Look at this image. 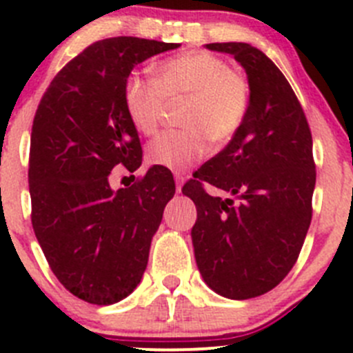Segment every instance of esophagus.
I'll return each mask as SVG.
<instances>
[{"instance_id":"34e87169","label":"esophagus","mask_w":353,"mask_h":353,"mask_svg":"<svg viewBox=\"0 0 353 353\" xmlns=\"http://www.w3.org/2000/svg\"><path fill=\"white\" fill-rule=\"evenodd\" d=\"M176 190H177V193H181V188H183V183H184V177H183V174H176Z\"/></svg>"}]
</instances>
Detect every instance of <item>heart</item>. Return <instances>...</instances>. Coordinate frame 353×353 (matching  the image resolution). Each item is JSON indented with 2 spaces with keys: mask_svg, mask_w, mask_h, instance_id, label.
Listing matches in <instances>:
<instances>
[{
  "mask_svg": "<svg viewBox=\"0 0 353 353\" xmlns=\"http://www.w3.org/2000/svg\"><path fill=\"white\" fill-rule=\"evenodd\" d=\"M157 78L131 73L123 102L138 133L152 137L167 108L183 102L179 124L150 141L147 159L154 165L184 170L213 147L229 143L243 128L251 101L248 78L225 59L206 51H190L157 65Z\"/></svg>",
  "mask_w": 353,
  "mask_h": 353,
  "instance_id": "1",
  "label": "heart"
}]
</instances>
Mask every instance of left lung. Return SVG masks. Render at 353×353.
Listing matches in <instances>:
<instances>
[{
    "label": "left lung",
    "instance_id": "left-lung-1",
    "mask_svg": "<svg viewBox=\"0 0 353 353\" xmlns=\"http://www.w3.org/2000/svg\"><path fill=\"white\" fill-rule=\"evenodd\" d=\"M248 74L251 101L243 128L183 193L196 205L191 230L199 273L227 299L258 297L295 265L312 219L316 165L301 102L275 63L245 42H213ZM228 194L205 193L204 183Z\"/></svg>",
    "mask_w": 353,
    "mask_h": 353
}]
</instances>
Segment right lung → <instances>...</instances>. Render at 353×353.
<instances>
[{"label":"right lung","instance_id":"right-lung-1","mask_svg":"<svg viewBox=\"0 0 353 353\" xmlns=\"http://www.w3.org/2000/svg\"><path fill=\"white\" fill-rule=\"evenodd\" d=\"M176 48L140 37L94 42L56 74L35 112L32 227L56 279L90 304H114L137 288L176 193L160 165L130 188L109 184L114 167L134 172L143 154L124 109L126 78L138 63Z\"/></svg>","mask_w":353,"mask_h":353}]
</instances>
